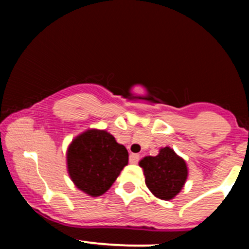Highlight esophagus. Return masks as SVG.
Returning <instances> with one entry per match:
<instances>
[{
	"label": "esophagus",
	"instance_id": "34e87169",
	"mask_svg": "<svg viewBox=\"0 0 249 249\" xmlns=\"http://www.w3.org/2000/svg\"><path fill=\"white\" fill-rule=\"evenodd\" d=\"M139 158H141L139 154H136V153L130 154V162L131 164H137V162L139 161Z\"/></svg>",
	"mask_w": 249,
	"mask_h": 249
}]
</instances>
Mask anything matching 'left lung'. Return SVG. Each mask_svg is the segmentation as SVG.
Returning <instances> with one entry per match:
<instances>
[{
    "label": "left lung",
    "mask_w": 249,
    "mask_h": 249,
    "mask_svg": "<svg viewBox=\"0 0 249 249\" xmlns=\"http://www.w3.org/2000/svg\"><path fill=\"white\" fill-rule=\"evenodd\" d=\"M139 165L148 190L159 199H173L187 179L186 162L170 147L161 148L156 157H145Z\"/></svg>",
    "instance_id": "8db88e82"
}]
</instances>
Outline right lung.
<instances>
[{
  "mask_svg": "<svg viewBox=\"0 0 249 249\" xmlns=\"http://www.w3.org/2000/svg\"><path fill=\"white\" fill-rule=\"evenodd\" d=\"M70 178L91 196L105 193L127 165L124 145L107 131L88 130L72 141L67 153Z\"/></svg>",
  "mask_w": 249,
  "mask_h": 249,
  "instance_id": "add662e5",
  "label": "right lung"
}]
</instances>
